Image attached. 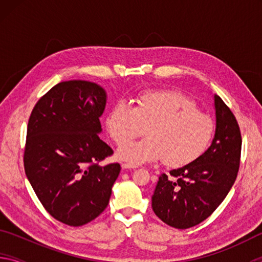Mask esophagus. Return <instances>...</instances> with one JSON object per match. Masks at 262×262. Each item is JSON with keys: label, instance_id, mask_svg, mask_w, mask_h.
Here are the masks:
<instances>
[{"label": "esophagus", "instance_id": "34e87169", "mask_svg": "<svg viewBox=\"0 0 262 262\" xmlns=\"http://www.w3.org/2000/svg\"><path fill=\"white\" fill-rule=\"evenodd\" d=\"M121 167L122 170H130V168H136V165H133V164H129V163H123Z\"/></svg>", "mask_w": 262, "mask_h": 262}]
</instances>
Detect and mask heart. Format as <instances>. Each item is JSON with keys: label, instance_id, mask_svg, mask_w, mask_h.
Masks as SVG:
<instances>
[{"label": "heart", "instance_id": "heart-1", "mask_svg": "<svg viewBox=\"0 0 262 262\" xmlns=\"http://www.w3.org/2000/svg\"><path fill=\"white\" fill-rule=\"evenodd\" d=\"M106 126L119 145L147 129V139L118 150L119 159L140 165L164 158L172 167L187 165L203 155L215 130L209 115L199 112L194 100L177 91H145L137 97L135 107L119 101L110 110Z\"/></svg>", "mask_w": 262, "mask_h": 262}]
</instances>
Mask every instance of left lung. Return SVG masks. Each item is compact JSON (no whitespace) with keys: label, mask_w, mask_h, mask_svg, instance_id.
<instances>
[{"label":"left lung","mask_w":262,"mask_h":262,"mask_svg":"<svg viewBox=\"0 0 262 262\" xmlns=\"http://www.w3.org/2000/svg\"><path fill=\"white\" fill-rule=\"evenodd\" d=\"M215 135L194 162L163 173L151 198L152 210L164 223L188 229L208 219L231 189L242 151L238 122L220 96L214 95Z\"/></svg>","instance_id":"1"}]
</instances>
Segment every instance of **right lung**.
<instances>
[{
	"label": "right lung",
	"instance_id": "obj_1",
	"mask_svg": "<svg viewBox=\"0 0 262 262\" xmlns=\"http://www.w3.org/2000/svg\"><path fill=\"white\" fill-rule=\"evenodd\" d=\"M107 95L98 84L66 81L41 97L30 115L25 173L51 216L70 227L95 220L107 207L120 164L100 140Z\"/></svg>",
	"mask_w": 262,
	"mask_h": 262
}]
</instances>
